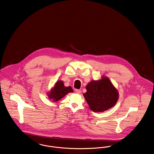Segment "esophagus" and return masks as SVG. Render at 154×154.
<instances>
[{"label":"esophagus","mask_w":154,"mask_h":154,"mask_svg":"<svg viewBox=\"0 0 154 154\" xmlns=\"http://www.w3.org/2000/svg\"><path fill=\"white\" fill-rule=\"evenodd\" d=\"M81 92H82V91H81L80 90H79V89H76V90H75V93H77V94H80Z\"/></svg>","instance_id":"obj_1"}]
</instances>
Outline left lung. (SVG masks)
I'll list each match as a JSON object with an SVG mask.
<instances>
[{
	"label": "left lung",
	"mask_w": 154,
	"mask_h": 154,
	"mask_svg": "<svg viewBox=\"0 0 154 154\" xmlns=\"http://www.w3.org/2000/svg\"><path fill=\"white\" fill-rule=\"evenodd\" d=\"M87 92L83 96L90 109L103 112L114 106L119 99V92L107 77L92 80L87 84Z\"/></svg>",
	"instance_id": "1"
}]
</instances>
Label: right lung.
I'll return each mask as SVG.
<instances>
[{
  "label": "right lung",
  "instance_id": "right-lung-1",
  "mask_svg": "<svg viewBox=\"0 0 154 154\" xmlns=\"http://www.w3.org/2000/svg\"><path fill=\"white\" fill-rule=\"evenodd\" d=\"M72 92H73L72 87L64 86L63 82L59 80L56 83L50 92L48 93V96L50 100L56 102L61 100L68 93Z\"/></svg>",
  "mask_w": 154,
  "mask_h": 154
}]
</instances>
